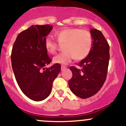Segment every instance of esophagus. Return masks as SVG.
I'll use <instances>...</instances> for the list:
<instances>
[{
    "label": "esophagus",
    "instance_id": "esophagus-1",
    "mask_svg": "<svg viewBox=\"0 0 126 126\" xmlns=\"http://www.w3.org/2000/svg\"><path fill=\"white\" fill-rule=\"evenodd\" d=\"M66 68V66H61V70H63L64 69H65Z\"/></svg>",
    "mask_w": 126,
    "mask_h": 126
}]
</instances>
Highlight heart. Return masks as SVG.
<instances>
[{
  "label": "heart",
  "mask_w": 126,
  "mask_h": 126,
  "mask_svg": "<svg viewBox=\"0 0 126 126\" xmlns=\"http://www.w3.org/2000/svg\"><path fill=\"white\" fill-rule=\"evenodd\" d=\"M58 42L63 45L64 51L53 58V62L66 64L74 59L81 60L90 53L92 46V36L89 32L75 27H65L54 33ZM44 45L48 53L54 54L57 50L58 45L51 37L44 39Z\"/></svg>",
  "instance_id": "b5f03b06"
}]
</instances>
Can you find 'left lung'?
<instances>
[{
    "label": "left lung",
    "mask_w": 126,
    "mask_h": 126,
    "mask_svg": "<svg viewBox=\"0 0 126 126\" xmlns=\"http://www.w3.org/2000/svg\"><path fill=\"white\" fill-rule=\"evenodd\" d=\"M93 41L90 53L78 64L70 67L72 77L69 81L71 92L86 99L99 92L105 82L110 60V45L100 30H90Z\"/></svg>",
    "instance_id": "8db88e82"
}]
</instances>
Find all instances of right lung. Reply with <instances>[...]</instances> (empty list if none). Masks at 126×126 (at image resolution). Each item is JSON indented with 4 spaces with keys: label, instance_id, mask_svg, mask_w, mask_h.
Returning <instances> with one entry per match:
<instances>
[{
    "label": "right lung",
    "instance_id": "right-lung-1",
    "mask_svg": "<svg viewBox=\"0 0 126 126\" xmlns=\"http://www.w3.org/2000/svg\"><path fill=\"white\" fill-rule=\"evenodd\" d=\"M52 29L49 24L33 25L18 34L11 52L12 67L21 90L34 101H41L50 94L52 82L61 66L45 67L51 60L44 39Z\"/></svg>",
    "mask_w": 126,
    "mask_h": 126
}]
</instances>
